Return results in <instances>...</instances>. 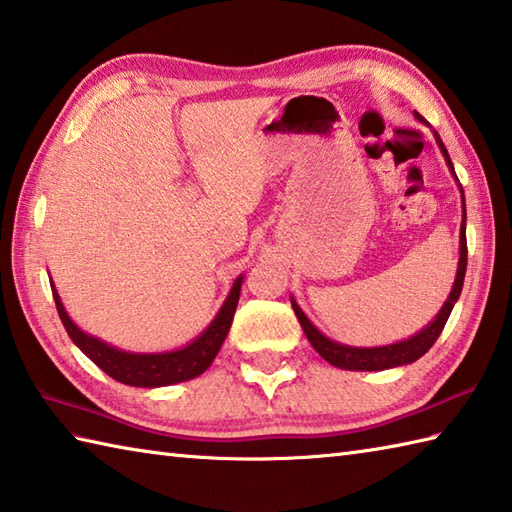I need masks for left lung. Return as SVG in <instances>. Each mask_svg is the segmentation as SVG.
I'll use <instances>...</instances> for the list:
<instances>
[{
    "instance_id": "1",
    "label": "left lung",
    "mask_w": 512,
    "mask_h": 512,
    "mask_svg": "<svg viewBox=\"0 0 512 512\" xmlns=\"http://www.w3.org/2000/svg\"><path fill=\"white\" fill-rule=\"evenodd\" d=\"M415 119L428 126L426 119L415 110ZM435 142L442 150V155L446 159V166L450 170V175L455 177V182L459 186V193H462V208H464V217H462V228H459V262H457V273H455V282L450 293L446 297L444 306L439 308V313L433 317V322H428L419 333L413 337L402 339V342L395 344H386V346H348V344H339L335 339L326 337L322 330H319L299 304L295 302V297H290V306H293L295 315L299 319V324L304 328V335L308 337L310 346H313L319 355H322L328 364H333L335 368L342 370H388V368H397V366H406L417 362L419 357L428 353V348L437 342V337L442 335V330L448 322L450 313H453V306L457 304L459 295H462L464 288V277H466V259H468V248H466V199H464V188L459 184V179L455 175V166L450 162L448 150L442 142V137L437 135V130H433Z\"/></svg>"
}]
</instances>
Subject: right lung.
Listing matches in <instances>:
<instances>
[{"label":"right lung","instance_id":"right-lung-1","mask_svg":"<svg viewBox=\"0 0 512 512\" xmlns=\"http://www.w3.org/2000/svg\"><path fill=\"white\" fill-rule=\"evenodd\" d=\"M242 284L244 273L237 275L233 286L228 290L224 304L219 306L217 315L213 317V322H210L193 342L173 350H162V353H135V350H122L104 342V339L84 333V330L66 313L62 297H59L53 282H50V288H53L57 313L59 319H62L68 337L73 339V344L82 350L90 362H95L106 375L113 377L115 382H122L126 386L162 388L195 379L213 364V359L217 357L219 348H222L228 335L230 324H233Z\"/></svg>","mask_w":512,"mask_h":512}]
</instances>
